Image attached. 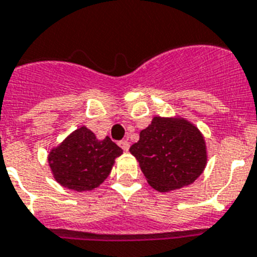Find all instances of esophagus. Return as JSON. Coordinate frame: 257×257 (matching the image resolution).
<instances>
[{
	"mask_svg": "<svg viewBox=\"0 0 257 257\" xmlns=\"http://www.w3.org/2000/svg\"><path fill=\"white\" fill-rule=\"evenodd\" d=\"M118 145L121 146V149L124 150V152H128L129 149V142L126 141V140H122V141L118 142Z\"/></svg>",
	"mask_w": 257,
	"mask_h": 257,
	"instance_id": "esophagus-1",
	"label": "esophagus"
}]
</instances>
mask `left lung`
Segmentation results:
<instances>
[{"mask_svg": "<svg viewBox=\"0 0 257 257\" xmlns=\"http://www.w3.org/2000/svg\"><path fill=\"white\" fill-rule=\"evenodd\" d=\"M129 152L140 162L149 184L159 192L189 185L206 165L201 133L180 118L154 117Z\"/></svg>", "mask_w": 257, "mask_h": 257, "instance_id": "8db88e82", "label": "left lung"}]
</instances>
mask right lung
I'll return each instance as SVG.
<instances>
[{
    "mask_svg": "<svg viewBox=\"0 0 257 257\" xmlns=\"http://www.w3.org/2000/svg\"><path fill=\"white\" fill-rule=\"evenodd\" d=\"M121 153L109 137L99 141L91 131L81 126L52 150L49 166L61 185L77 192L90 191L104 182Z\"/></svg>",
    "mask_w": 257,
    "mask_h": 257,
    "instance_id": "right-lung-1",
    "label": "right lung"
}]
</instances>
